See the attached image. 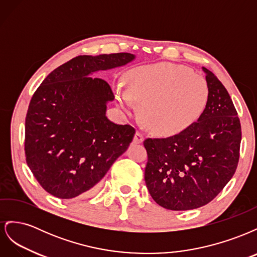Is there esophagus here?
Segmentation results:
<instances>
[{
	"label": "esophagus",
	"mask_w": 257,
	"mask_h": 257,
	"mask_svg": "<svg viewBox=\"0 0 257 257\" xmlns=\"http://www.w3.org/2000/svg\"><path fill=\"white\" fill-rule=\"evenodd\" d=\"M133 142H134L135 144H141V143H143V142H144V136H143V134L139 133V132H136L135 135H134Z\"/></svg>",
	"instance_id": "34e87169"
}]
</instances>
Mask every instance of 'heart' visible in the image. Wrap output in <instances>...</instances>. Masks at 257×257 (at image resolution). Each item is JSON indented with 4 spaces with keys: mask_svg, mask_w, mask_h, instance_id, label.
<instances>
[{
    "mask_svg": "<svg viewBox=\"0 0 257 257\" xmlns=\"http://www.w3.org/2000/svg\"><path fill=\"white\" fill-rule=\"evenodd\" d=\"M127 88L116 87L115 100L130 113L142 105L144 125L152 133L173 136L193 125L206 109L209 88L203 76L173 63L138 66L126 76Z\"/></svg>",
    "mask_w": 257,
    "mask_h": 257,
    "instance_id": "heart-1",
    "label": "heart"
}]
</instances>
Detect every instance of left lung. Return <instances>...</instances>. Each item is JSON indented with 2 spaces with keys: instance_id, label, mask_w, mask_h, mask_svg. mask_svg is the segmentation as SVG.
Returning a JSON list of instances; mask_svg holds the SVG:
<instances>
[{
  "instance_id": "1",
  "label": "left lung",
  "mask_w": 257,
  "mask_h": 257,
  "mask_svg": "<svg viewBox=\"0 0 257 257\" xmlns=\"http://www.w3.org/2000/svg\"><path fill=\"white\" fill-rule=\"evenodd\" d=\"M209 88L206 109L189 128L167 138H148L145 181L165 209L191 210L210 203L234 176L241 125L232 100L217 77L203 67Z\"/></svg>"
}]
</instances>
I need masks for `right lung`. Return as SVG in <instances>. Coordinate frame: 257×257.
<instances>
[{"label": "right lung", "instance_id": "right-lung-1", "mask_svg": "<svg viewBox=\"0 0 257 257\" xmlns=\"http://www.w3.org/2000/svg\"><path fill=\"white\" fill-rule=\"evenodd\" d=\"M135 58L127 52L78 56L35 91L26 118V159L51 195L71 199L94 191L133 141V127L107 118V104L114 99L110 85L92 76Z\"/></svg>", "mask_w": 257, "mask_h": 257}]
</instances>
